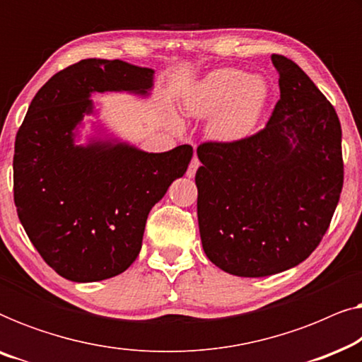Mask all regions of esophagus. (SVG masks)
Wrapping results in <instances>:
<instances>
[{
  "mask_svg": "<svg viewBox=\"0 0 362 362\" xmlns=\"http://www.w3.org/2000/svg\"><path fill=\"white\" fill-rule=\"evenodd\" d=\"M199 166H201V161L197 160V156H194V158H192V160H191V163H189V168H187V173H186V175L189 176V177H192V176L196 175L197 168H199Z\"/></svg>",
  "mask_w": 362,
  "mask_h": 362,
  "instance_id": "34e87169",
  "label": "esophagus"
}]
</instances>
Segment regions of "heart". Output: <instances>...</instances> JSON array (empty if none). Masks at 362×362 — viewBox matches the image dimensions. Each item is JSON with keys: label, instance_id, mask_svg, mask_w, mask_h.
Listing matches in <instances>:
<instances>
[{"label": "heart", "instance_id": "heart-1", "mask_svg": "<svg viewBox=\"0 0 362 362\" xmlns=\"http://www.w3.org/2000/svg\"><path fill=\"white\" fill-rule=\"evenodd\" d=\"M267 86L237 69H219L209 74L186 100L191 115L216 113L209 123L211 135L222 141L240 140L254 130L267 100Z\"/></svg>", "mask_w": 362, "mask_h": 362}]
</instances>
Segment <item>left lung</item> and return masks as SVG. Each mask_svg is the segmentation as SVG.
Returning <instances> with one entry per match:
<instances>
[{
  "label": "left lung",
  "mask_w": 362,
  "mask_h": 362,
  "mask_svg": "<svg viewBox=\"0 0 362 362\" xmlns=\"http://www.w3.org/2000/svg\"><path fill=\"white\" fill-rule=\"evenodd\" d=\"M280 100L265 128L197 146V221L207 259L237 276L280 274L308 259L344 182L334 107L291 61L272 54Z\"/></svg>",
  "instance_id": "1"
}]
</instances>
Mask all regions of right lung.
<instances>
[{
	"mask_svg": "<svg viewBox=\"0 0 362 362\" xmlns=\"http://www.w3.org/2000/svg\"><path fill=\"white\" fill-rule=\"evenodd\" d=\"M151 86V69L83 59L39 88L19 127L14 206L39 255L64 279L98 281L125 272L140 254L151 207L187 170L191 145L166 153L74 145L92 92L145 93Z\"/></svg>",
	"mask_w": 362,
	"mask_h": 362,
	"instance_id": "add662e5",
	"label": "right lung"
}]
</instances>
